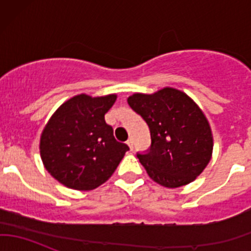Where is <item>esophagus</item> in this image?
I'll use <instances>...</instances> for the list:
<instances>
[{
  "label": "esophagus",
  "instance_id": "esophagus-1",
  "mask_svg": "<svg viewBox=\"0 0 251 251\" xmlns=\"http://www.w3.org/2000/svg\"><path fill=\"white\" fill-rule=\"evenodd\" d=\"M126 143H127V146H128V148H130V151H133V140H132V138H128Z\"/></svg>",
  "mask_w": 251,
  "mask_h": 251
}]
</instances>
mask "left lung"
I'll return each mask as SVG.
<instances>
[{
    "mask_svg": "<svg viewBox=\"0 0 251 251\" xmlns=\"http://www.w3.org/2000/svg\"><path fill=\"white\" fill-rule=\"evenodd\" d=\"M127 103L151 131V148L137 158L153 181L177 188L203 173L214 140L206 116L191 97L165 87L151 95L133 93Z\"/></svg>",
    "mask_w": 251,
    "mask_h": 251,
    "instance_id": "1",
    "label": "left lung"
}]
</instances>
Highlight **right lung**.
Listing matches in <instances>:
<instances>
[{
  "mask_svg": "<svg viewBox=\"0 0 251 251\" xmlns=\"http://www.w3.org/2000/svg\"><path fill=\"white\" fill-rule=\"evenodd\" d=\"M116 95H77L54 111L40 138L46 170L65 187L91 191L114 174L128 147L115 140L104 115Z\"/></svg>",
  "mask_w": 251,
  "mask_h": 251,
  "instance_id": "1",
  "label": "right lung"
}]
</instances>
